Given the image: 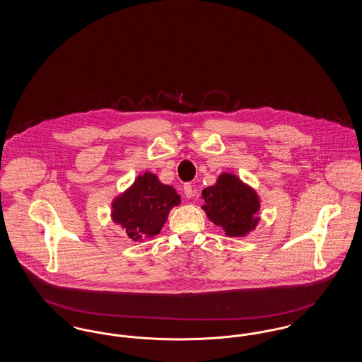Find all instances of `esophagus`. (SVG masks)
Segmentation results:
<instances>
[{"label":"esophagus","instance_id":"obj_1","mask_svg":"<svg viewBox=\"0 0 362 362\" xmlns=\"http://www.w3.org/2000/svg\"><path fill=\"white\" fill-rule=\"evenodd\" d=\"M183 191H185V195L187 197V198H191V197H194V187H192V185L191 183H185V186H183Z\"/></svg>","mask_w":362,"mask_h":362}]
</instances>
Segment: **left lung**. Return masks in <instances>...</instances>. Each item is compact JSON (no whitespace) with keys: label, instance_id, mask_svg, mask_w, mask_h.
Wrapping results in <instances>:
<instances>
[{"label":"left lung","instance_id":"8db88e82","mask_svg":"<svg viewBox=\"0 0 362 362\" xmlns=\"http://www.w3.org/2000/svg\"><path fill=\"white\" fill-rule=\"evenodd\" d=\"M202 198L207 217L228 236H244L258 223V197L235 175L223 173L214 186L202 191Z\"/></svg>","mask_w":362,"mask_h":362}]
</instances>
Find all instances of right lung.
<instances>
[{"label": "right lung", "mask_w": 362, "mask_h": 362, "mask_svg": "<svg viewBox=\"0 0 362 362\" xmlns=\"http://www.w3.org/2000/svg\"><path fill=\"white\" fill-rule=\"evenodd\" d=\"M179 202L180 198L171 186L161 185L153 173H144L132 189L114 201L112 220L133 240L152 238L161 230L171 207Z\"/></svg>", "instance_id": "obj_1"}]
</instances>
